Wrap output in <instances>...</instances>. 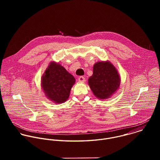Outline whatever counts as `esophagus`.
<instances>
[{
  "label": "esophagus",
  "mask_w": 160,
  "mask_h": 160,
  "mask_svg": "<svg viewBox=\"0 0 160 160\" xmlns=\"http://www.w3.org/2000/svg\"><path fill=\"white\" fill-rule=\"evenodd\" d=\"M78 81H79L80 82H84L85 81V78L81 76V77H80L78 78Z\"/></svg>",
  "instance_id": "34e87169"
}]
</instances>
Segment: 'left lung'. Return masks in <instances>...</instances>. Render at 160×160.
I'll return each mask as SVG.
<instances>
[{
  "instance_id": "1",
  "label": "left lung",
  "mask_w": 160,
  "mask_h": 160,
  "mask_svg": "<svg viewBox=\"0 0 160 160\" xmlns=\"http://www.w3.org/2000/svg\"><path fill=\"white\" fill-rule=\"evenodd\" d=\"M120 82L118 70L109 61L95 63L93 74L88 80L94 95L99 99H106L112 96L120 88Z\"/></svg>"
}]
</instances>
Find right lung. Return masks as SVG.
<instances>
[{"instance_id":"right-lung-1","label":"right lung","mask_w":160,"mask_h":160,"mask_svg":"<svg viewBox=\"0 0 160 160\" xmlns=\"http://www.w3.org/2000/svg\"><path fill=\"white\" fill-rule=\"evenodd\" d=\"M75 83L74 77L55 61L49 63L41 79V87L45 97L56 104L67 101Z\"/></svg>"}]
</instances>
